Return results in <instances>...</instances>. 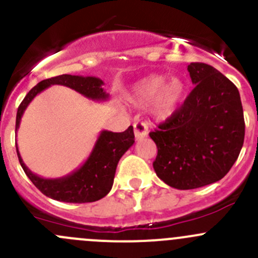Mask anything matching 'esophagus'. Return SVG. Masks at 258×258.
I'll use <instances>...</instances> for the list:
<instances>
[{"label": "esophagus", "instance_id": "obj_1", "mask_svg": "<svg viewBox=\"0 0 258 258\" xmlns=\"http://www.w3.org/2000/svg\"><path fill=\"white\" fill-rule=\"evenodd\" d=\"M134 131L136 140H142L148 135V127L145 122H135Z\"/></svg>", "mask_w": 258, "mask_h": 258}]
</instances>
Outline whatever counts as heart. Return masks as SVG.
Wrapping results in <instances>:
<instances>
[{"label": "heart", "instance_id": "1", "mask_svg": "<svg viewBox=\"0 0 258 258\" xmlns=\"http://www.w3.org/2000/svg\"><path fill=\"white\" fill-rule=\"evenodd\" d=\"M186 93V83L178 76L166 79L152 75L142 79L132 87L130 101L140 107L152 105L158 118H168L178 110Z\"/></svg>", "mask_w": 258, "mask_h": 258}]
</instances>
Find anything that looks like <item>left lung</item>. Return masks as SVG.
Instances as JSON below:
<instances>
[{
    "label": "left lung",
    "instance_id": "1",
    "mask_svg": "<svg viewBox=\"0 0 258 258\" xmlns=\"http://www.w3.org/2000/svg\"><path fill=\"white\" fill-rule=\"evenodd\" d=\"M195 88L150 137L157 146L156 175L177 189L220 181L243 146L244 119L237 87L215 67L187 66Z\"/></svg>",
    "mask_w": 258,
    "mask_h": 258
}]
</instances>
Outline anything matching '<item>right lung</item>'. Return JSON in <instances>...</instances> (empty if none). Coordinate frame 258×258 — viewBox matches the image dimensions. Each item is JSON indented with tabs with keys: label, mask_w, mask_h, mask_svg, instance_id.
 Listing matches in <instances>:
<instances>
[{
	"label": "right lung",
	"mask_w": 258,
	"mask_h": 258,
	"mask_svg": "<svg viewBox=\"0 0 258 258\" xmlns=\"http://www.w3.org/2000/svg\"><path fill=\"white\" fill-rule=\"evenodd\" d=\"M52 85L66 86L92 101L108 100V93H106L102 87L103 81L98 77L61 75L43 80L38 82L21 102L16 116V131L20 127L23 112L31 101ZM134 144L135 135L132 126L123 132H111L103 130L98 135L97 141L87 160L74 172L58 178H45L33 173L23 162L17 146L16 150L18 161L25 173L45 196L61 202L85 204L98 201L111 191L117 163Z\"/></svg>",
	"instance_id": "right-lung-1"
}]
</instances>
